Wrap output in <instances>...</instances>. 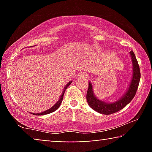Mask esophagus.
<instances>
[{"label": "esophagus", "mask_w": 152, "mask_h": 152, "mask_svg": "<svg viewBox=\"0 0 152 152\" xmlns=\"http://www.w3.org/2000/svg\"><path fill=\"white\" fill-rule=\"evenodd\" d=\"M81 76L82 77H88V75H87L86 73H82V75H81Z\"/></svg>", "instance_id": "obj_1"}]
</instances>
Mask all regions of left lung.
<instances>
[{
  "label": "left lung",
  "instance_id": "1",
  "mask_svg": "<svg viewBox=\"0 0 152 152\" xmlns=\"http://www.w3.org/2000/svg\"><path fill=\"white\" fill-rule=\"evenodd\" d=\"M131 57L132 59L133 63V77L132 82L130 83L128 91L120 99L113 103H106L99 100L95 97L93 94L92 85L90 82L88 83V88L86 93V100L90 107L92 108L95 111L104 115H109L120 111L125 107L134 98L136 95V91L140 80V71L138 61L134 52H130Z\"/></svg>",
  "mask_w": 152,
  "mask_h": 152
}]
</instances>
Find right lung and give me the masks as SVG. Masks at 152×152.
<instances>
[{
    "label": "right lung",
    "instance_id": "right-lung-1",
    "mask_svg": "<svg viewBox=\"0 0 152 152\" xmlns=\"http://www.w3.org/2000/svg\"><path fill=\"white\" fill-rule=\"evenodd\" d=\"M71 82H68V84L66 85V86L64 87V91H63V93H62V95H61V97H60V98H59V101L57 102V103L55 104V105L53 106V107H51L50 109H48L47 111H44V112H42V113H33V115H45V114H48V113H52V112H53V111H56V110H57L58 108L59 107V106L61 105V102H62V100H63V97H64V93H65V91H66V88H68V86H69V85L71 84Z\"/></svg>",
    "mask_w": 152,
    "mask_h": 152
}]
</instances>
